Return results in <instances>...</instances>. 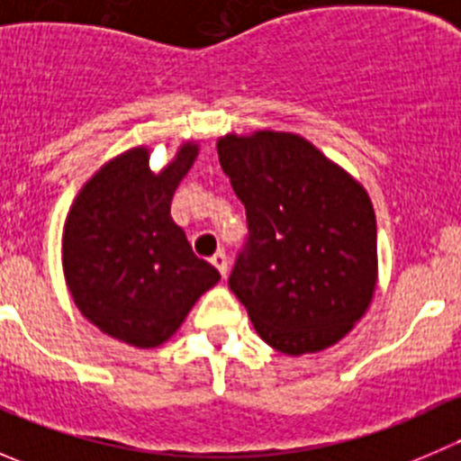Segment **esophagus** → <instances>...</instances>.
Masks as SVG:
<instances>
[{
	"label": "esophagus",
	"instance_id": "esophagus-1",
	"mask_svg": "<svg viewBox=\"0 0 461 461\" xmlns=\"http://www.w3.org/2000/svg\"><path fill=\"white\" fill-rule=\"evenodd\" d=\"M212 265L218 269V272L222 274V276H225V274H227V257H225V252H216V254H213Z\"/></svg>",
	"mask_w": 461,
	"mask_h": 461
}]
</instances>
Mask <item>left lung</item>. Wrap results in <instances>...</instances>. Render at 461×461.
<instances>
[{
    "instance_id": "obj_1",
    "label": "left lung",
    "mask_w": 461,
    "mask_h": 461,
    "mask_svg": "<svg viewBox=\"0 0 461 461\" xmlns=\"http://www.w3.org/2000/svg\"><path fill=\"white\" fill-rule=\"evenodd\" d=\"M216 149L249 225L230 287L258 337L292 357L339 343L379 281L366 187L299 133L231 131Z\"/></svg>"
}]
</instances>
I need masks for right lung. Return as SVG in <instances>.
Listing matches in <instances>:
<instances>
[{"instance_id": "add662e5", "label": "right lung", "mask_w": 461, "mask_h": 461, "mask_svg": "<svg viewBox=\"0 0 461 461\" xmlns=\"http://www.w3.org/2000/svg\"><path fill=\"white\" fill-rule=\"evenodd\" d=\"M198 151L185 140L158 174L147 144L118 153L82 185L64 221L62 269L77 310L127 346L169 341L221 281L171 218V198Z\"/></svg>"}]
</instances>
